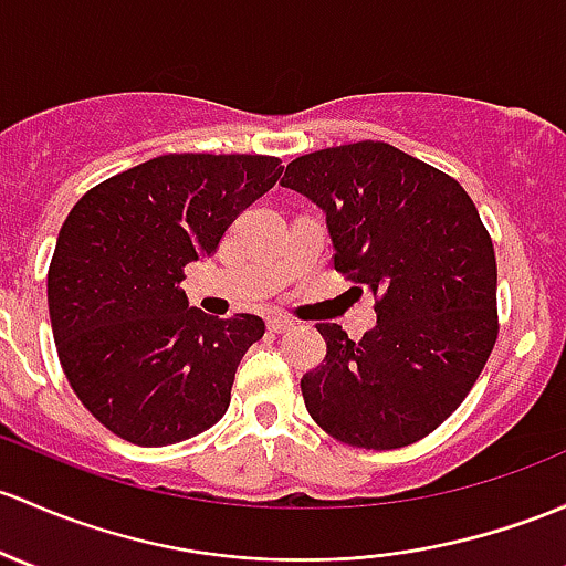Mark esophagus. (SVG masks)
<instances>
[{
    "label": "esophagus",
    "instance_id": "obj_1",
    "mask_svg": "<svg viewBox=\"0 0 566 566\" xmlns=\"http://www.w3.org/2000/svg\"><path fill=\"white\" fill-rule=\"evenodd\" d=\"M295 328V319L290 317H282V314H273V317H268V331L273 333H287Z\"/></svg>",
    "mask_w": 566,
    "mask_h": 566
}]
</instances>
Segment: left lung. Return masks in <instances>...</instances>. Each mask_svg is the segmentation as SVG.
<instances>
[{"label": "left lung", "mask_w": 566, "mask_h": 566, "mask_svg": "<svg viewBox=\"0 0 566 566\" xmlns=\"http://www.w3.org/2000/svg\"><path fill=\"white\" fill-rule=\"evenodd\" d=\"M325 213L333 265L377 298V325L353 342L319 323L328 353L303 374L317 426L347 444H412L455 412L496 342V258L455 178L360 140L303 154L284 170Z\"/></svg>", "instance_id": "obj_1"}]
</instances>
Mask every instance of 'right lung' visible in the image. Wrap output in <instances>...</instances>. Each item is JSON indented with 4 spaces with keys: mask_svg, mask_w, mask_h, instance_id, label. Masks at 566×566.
I'll return each mask as SVG.
<instances>
[{
    "mask_svg": "<svg viewBox=\"0 0 566 566\" xmlns=\"http://www.w3.org/2000/svg\"><path fill=\"white\" fill-rule=\"evenodd\" d=\"M282 170L260 154H165L88 189L64 219L48 271L53 342L75 396L116 437L163 448L228 412L265 323L208 317L178 284Z\"/></svg>",
    "mask_w": 566,
    "mask_h": 566,
    "instance_id": "obj_1",
    "label": "right lung"
}]
</instances>
